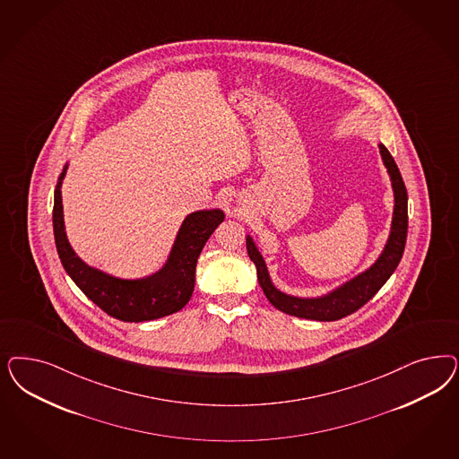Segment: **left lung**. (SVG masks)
I'll list each match as a JSON object with an SVG mask.
<instances>
[{
	"mask_svg": "<svg viewBox=\"0 0 459 459\" xmlns=\"http://www.w3.org/2000/svg\"><path fill=\"white\" fill-rule=\"evenodd\" d=\"M378 148H380V155L386 167V172L392 180L395 204H394L390 235L385 243L384 252L380 253V256L375 260V264L370 268L358 273L351 281H344L342 285L336 287L334 290L327 292L325 296L311 297V299L289 296L273 285L262 253L258 252L253 238L250 235L247 237V250H248L250 260L256 266L258 283L264 289V294L270 300V304L279 311L302 317V319H312V321H338L341 317H346L358 311L359 307H363L395 272V268L400 264V258L403 255L405 239H407V224H409L407 189H405L403 178L400 176L399 167L394 160V157L390 155V152L382 143H378Z\"/></svg>",
	"mask_w": 459,
	"mask_h": 459,
	"instance_id": "obj_1",
	"label": "left lung"
}]
</instances>
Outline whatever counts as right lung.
<instances>
[{"label":"right lung","mask_w":459,"mask_h":459,"mask_svg":"<svg viewBox=\"0 0 459 459\" xmlns=\"http://www.w3.org/2000/svg\"><path fill=\"white\" fill-rule=\"evenodd\" d=\"M67 163L54 191V238L62 266L86 296L111 317L125 323L153 321L180 311L193 296L195 265L209 237L224 221L221 209L191 212L178 228V237L162 268L143 279H118L89 266L75 255L64 226L60 186Z\"/></svg>","instance_id":"add662e5"}]
</instances>
